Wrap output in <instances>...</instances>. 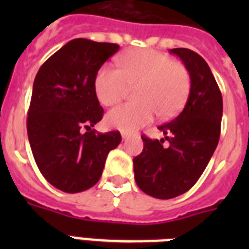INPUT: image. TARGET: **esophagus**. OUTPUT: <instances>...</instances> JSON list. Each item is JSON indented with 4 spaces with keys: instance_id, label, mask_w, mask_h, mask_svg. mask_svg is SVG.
<instances>
[{
    "instance_id": "obj_1",
    "label": "esophagus",
    "mask_w": 249,
    "mask_h": 249,
    "mask_svg": "<svg viewBox=\"0 0 249 249\" xmlns=\"http://www.w3.org/2000/svg\"><path fill=\"white\" fill-rule=\"evenodd\" d=\"M121 137H123V140H128L129 137H130V134H128V133L123 132V133H121Z\"/></svg>"
}]
</instances>
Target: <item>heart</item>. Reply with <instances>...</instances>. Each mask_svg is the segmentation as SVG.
I'll list each match as a JSON object with an SVG mask.
<instances>
[{
  "label": "heart",
  "instance_id": "obj_1",
  "mask_svg": "<svg viewBox=\"0 0 249 249\" xmlns=\"http://www.w3.org/2000/svg\"><path fill=\"white\" fill-rule=\"evenodd\" d=\"M116 68L103 66L95 75L94 90L101 105L109 107L121 102L134 89L136 103L120 106L106 115L109 128L133 132L150 124L155 113L161 120L179 113L190 93V73L183 64L152 49H138L121 54Z\"/></svg>",
  "mask_w": 249,
  "mask_h": 249
}]
</instances>
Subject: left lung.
Returning a JSON list of instances; mask_svg holds the SVG:
<instances>
[{"instance_id":"left-lung-1","label":"left lung","mask_w":249,"mask_h":249,"mask_svg":"<svg viewBox=\"0 0 249 249\" xmlns=\"http://www.w3.org/2000/svg\"><path fill=\"white\" fill-rule=\"evenodd\" d=\"M169 52L189 71V99L177 117L159 126L165 138L143 134V150L133 159L138 187L158 199L182 195L196 183L218 144L222 119V95L207 62L190 49ZM165 139L168 146H162Z\"/></svg>"}]
</instances>
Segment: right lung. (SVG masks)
<instances>
[{"instance_id":"add662e5","label":"right lung","mask_w":249,"mask_h":249,"mask_svg":"<svg viewBox=\"0 0 249 249\" xmlns=\"http://www.w3.org/2000/svg\"><path fill=\"white\" fill-rule=\"evenodd\" d=\"M116 44L75 38L54 53L37 72L27 117L33 158L45 179L64 193H81L102 176L120 132L98 133L103 117L94 80Z\"/></svg>"}]
</instances>
